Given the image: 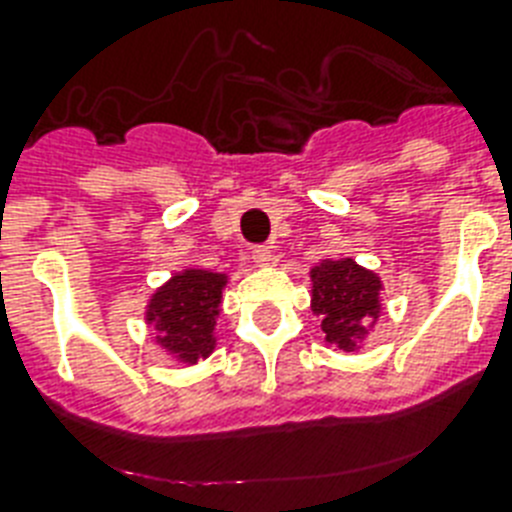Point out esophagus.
<instances>
[{"instance_id": "esophagus-1", "label": "esophagus", "mask_w": 512, "mask_h": 512, "mask_svg": "<svg viewBox=\"0 0 512 512\" xmlns=\"http://www.w3.org/2000/svg\"><path fill=\"white\" fill-rule=\"evenodd\" d=\"M270 260H273V247H268V244H257V247L252 249V263L255 265L265 268V265H270Z\"/></svg>"}]
</instances>
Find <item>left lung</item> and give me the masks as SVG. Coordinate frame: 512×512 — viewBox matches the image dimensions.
I'll return each instance as SVG.
<instances>
[{"mask_svg": "<svg viewBox=\"0 0 512 512\" xmlns=\"http://www.w3.org/2000/svg\"><path fill=\"white\" fill-rule=\"evenodd\" d=\"M312 312L322 317L330 346L354 351L367 336L369 322L380 317L382 281L351 257L322 260L312 268Z\"/></svg>", "mask_w": 512, "mask_h": 512, "instance_id": "left-lung-1", "label": "left lung"}]
</instances>
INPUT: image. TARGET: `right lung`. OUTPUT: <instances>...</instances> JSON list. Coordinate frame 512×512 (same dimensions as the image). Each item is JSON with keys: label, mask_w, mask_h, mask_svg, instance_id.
<instances>
[{"label": "right lung", "mask_w": 512, "mask_h": 512, "mask_svg": "<svg viewBox=\"0 0 512 512\" xmlns=\"http://www.w3.org/2000/svg\"><path fill=\"white\" fill-rule=\"evenodd\" d=\"M226 286L223 273L184 270L171 276L150 296L145 320L156 325V341L179 362L195 364L210 356L216 338V317L221 312V294Z\"/></svg>", "instance_id": "obj_1"}]
</instances>
